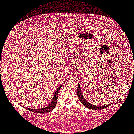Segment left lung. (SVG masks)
Masks as SVG:
<instances>
[{"mask_svg": "<svg viewBox=\"0 0 134 134\" xmlns=\"http://www.w3.org/2000/svg\"><path fill=\"white\" fill-rule=\"evenodd\" d=\"M77 96L80 101L82 103V104L84 106V107L87 108H90L91 110H101V109L105 108L108 107V106H110V104H108L104 106H97V105H95V104H91L88 101L86 100L85 98H84V96H83L82 91L81 90V87H80L79 84H78L77 88Z\"/></svg>", "mask_w": 134, "mask_h": 134, "instance_id": "1", "label": "left lung"}]
</instances>
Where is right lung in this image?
Segmentation results:
<instances>
[{
	"label": "right lung",
	"instance_id": "add662e5",
	"mask_svg": "<svg viewBox=\"0 0 134 134\" xmlns=\"http://www.w3.org/2000/svg\"><path fill=\"white\" fill-rule=\"evenodd\" d=\"M62 85H60L59 87H58V89L57 90L55 93H54V96H53V98H52V101H50V103L48 104L46 107L41 108H30L27 107H24L26 109H27L29 111H31L34 113H47L48 112L51 111L53 109H54L57 104V99H58V94L59 92V90H60V87H62Z\"/></svg>",
	"mask_w": 134,
	"mask_h": 134
}]
</instances>
